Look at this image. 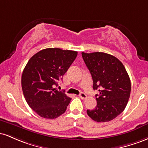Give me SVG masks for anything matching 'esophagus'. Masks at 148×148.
<instances>
[{
    "label": "esophagus",
    "instance_id": "esophagus-1",
    "mask_svg": "<svg viewBox=\"0 0 148 148\" xmlns=\"http://www.w3.org/2000/svg\"><path fill=\"white\" fill-rule=\"evenodd\" d=\"M79 97H81V99H86V98H87V95H86L85 94V93H84V92H81V93H80Z\"/></svg>",
    "mask_w": 148,
    "mask_h": 148
}]
</instances>
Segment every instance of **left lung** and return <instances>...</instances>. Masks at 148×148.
I'll return each mask as SVG.
<instances>
[{
	"mask_svg": "<svg viewBox=\"0 0 148 148\" xmlns=\"http://www.w3.org/2000/svg\"><path fill=\"white\" fill-rule=\"evenodd\" d=\"M83 59L93 80L97 106L87 110V114L95 121H111L125 110L131 92V81L123 64L117 58L102 52L86 53Z\"/></svg>",
	"mask_w": 148,
	"mask_h": 148,
	"instance_id": "8db88e82",
	"label": "left lung"
}]
</instances>
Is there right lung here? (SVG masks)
I'll use <instances>...</instances> for the list:
<instances>
[{
  "label": "right lung",
  "mask_w": 148,
  "mask_h": 148,
  "mask_svg": "<svg viewBox=\"0 0 148 148\" xmlns=\"http://www.w3.org/2000/svg\"><path fill=\"white\" fill-rule=\"evenodd\" d=\"M77 51L49 48L30 58L21 76L23 95L37 115L55 119L65 112L71 98L55 87L77 56Z\"/></svg>",
  "instance_id": "add662e5"
}]
</instances>
